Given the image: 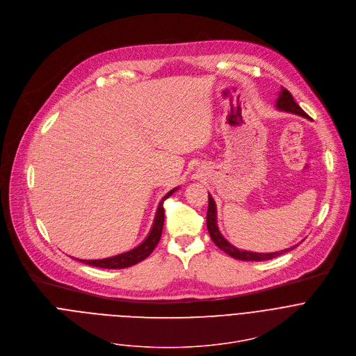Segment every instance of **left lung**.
I'll list each match as a JSON object with an SVG mask.
<instances>
[{
    "mask_svg": "<svg viewBox=\"0 0 356 356\" xmlns=\"http://www.w3.org/2000/svg\"><path fill=\"white\" fill-rule=\"evenodd\" d=\"M277 108L282 109V111H287V112H293V113H297V115H301V116H305V118H309L305 111L294 101V97L291 95V92L282 87V91H280V95H279V99H277ZM208 200H209V204H208V213H207V227H208V232H209V236L212 238V241L222 250L225 251L227 255L236 258V259H240V261H254V262H261V261H268V259H273L282 254H284V251H280V252H272V254H257V252H248V251H240L237 250L236 247H233L232 244H229L223 237L222 234L219 233L218 230V225H216V207H215V201L212 200L211 195H208ZM294 248V247H293ZM293 248H289L286 250V252H289L290 250Z\"/></svg>",
    "mask_w": 356,
    "mask_h": 356,
    "instance_id": "1",
    "label": "left lung"
}]
</instances>
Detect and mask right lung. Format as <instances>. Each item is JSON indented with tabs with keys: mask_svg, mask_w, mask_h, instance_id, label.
I'll return each instance as SVG.
<instances>
[{
	"mask_svg": "<svg viewBox=\"0 0 356 356\" xmlns=\"http://www.w3.org/2000/svg\"><path fill=\"white\" fill-rule=\"evenodd\" d=\"M175 191H176V188L169 191L162 198V201L158 207V212H156L151 233L144 240V243H141L137 248H134L129 252L112 257V258H106V259H97V261H83V259H80V262H83L86 265H90V266L104 268V269H123V268H129V266H133V265L144 261L148 255H151V252L155 250V247L158 245V243L161 240V234H162V229H163V220H165L163 201L166 198H169Z\"/></svg>",
	"mask_w": 356,
	"mask_h": 356,
	"instance_id": "add662e5",
	"label": "right lung"
}]
</instances>
